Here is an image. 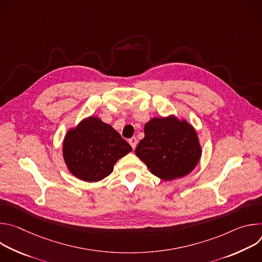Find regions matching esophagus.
Here are the masks:
<instances>
[{"mask_svg": "<svg viewBox=\"0 0 262 262\" xmlns=\"http://www.w3.org/2000/svg\"><path fill=\"white\" fill-rule=\"evenodd\" d=\"M128 143H129V144H130V146L133 147V149H135V148H136V146H137L138 140H137V138H130V139L128 140Z\"/></svg>", "mask_w": 262, "mask_h": 262, "instance_id": "obj_1", "label": "esophagus"}]
</instances>
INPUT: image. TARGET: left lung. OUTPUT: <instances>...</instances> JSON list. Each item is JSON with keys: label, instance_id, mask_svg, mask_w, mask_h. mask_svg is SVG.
<instances>
[{"label": "left lung", "instance_id": "1", "mask_svg": "<svg viewBox=\"0 0 262 262\" xmlns=\"http://www.w3.org/2000/svg\"><path fill=\"white\" fill-rule=\"evenodd\" d=\"M144 134L135 152L159 178L183 177L198 165L202 148L195 127L186 119L154 117L145 124Z\"/></svg>", "mask_w": 262, "mask_h": 262}]
</instances>
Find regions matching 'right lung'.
<instances>
[{"mask_svg": "<svg viewBox=\"0 0 262 262\" xmlns=\"http://www.w3.org/2000/svg\"><path fill=\"white\" fill-rule=\"evenodd\" d=\"M133 150L110 124L89 116L67 130L63 159L69 172L87 182H97L113 172L114 165Z\"/></svg>", "mask_w": 262, "mask_h": 262, "instance_id": "obj_1", "label": "right lung"}]
</instances>
